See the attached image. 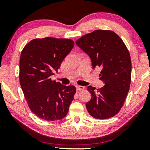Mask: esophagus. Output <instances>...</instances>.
I'll use <instances>...</instances> for the list:
<instances>
[{"label": "esophagus", "mask_w": 150, "mask_h": 150, "mask_svg": "<svg viewBox=\"0 0 150 150\" xmlns=\"http://www.w3.org/2000/svg\"><path fill=\"white\" fill-rule=\"evenodd\" d=\"M75 87H76V89H77V91L83 90L85 88V87H83V86H81V85H76Z\"/></svg>", "instance_id": "esophagus-1"}]
</instances>
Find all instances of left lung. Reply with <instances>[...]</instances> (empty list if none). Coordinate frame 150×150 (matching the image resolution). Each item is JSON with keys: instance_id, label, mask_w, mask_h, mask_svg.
I'll list each match as a JSON object with an SVG mask.
<instances>
[{"instance_id": "1", "label": "left lung", "mask_w": 150, "mask_h": 150, "mask_svg": "<svg viewBox=\"0 0 150 150\" xmlns=\"http://www.w3.org/2000/svg\"><path fill=\"white\" fill-rule=\"evenodd\" d=\"M75 44L89 56L92 68L100 67L105 85L87 89L91 98L86 104L91 116L98 119L112 117L120 111L128 95L132 64L129 52L118 35L110 30H96L83 35Z\"/></svg>"}]
</instances>
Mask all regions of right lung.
Returning <instances> with one entry per match:
<instances>
[{
  "label": "right lung",
  "instance_id": "1",
  "mask_svg": "<svg viewBox=\"0 0 150 150\" xmlns=\"http://www.w3.org/2000/svg\"><path fill=\"white\" fill-rule=\"evenodd\" d=\"M73 45L71 40L47 37L32 40L22 51L20 85L30 110L45 120L65 117L73 100L74 86L62 85L51 79Z\"/></svg>",
  "mask_w": 150,
  "mask_h": 150
}]
</instances>
